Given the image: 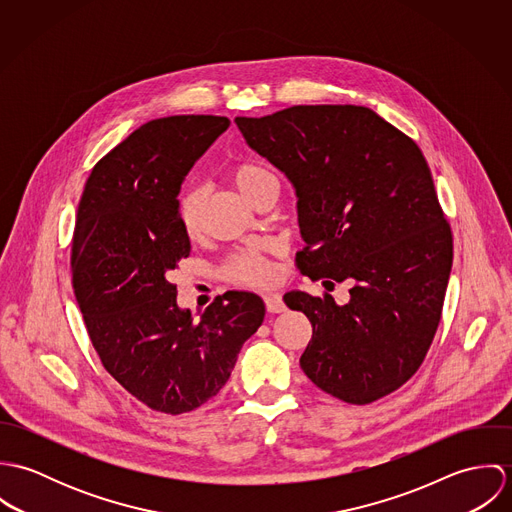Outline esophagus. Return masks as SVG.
I'll return each mask as SVG.
<instances>
[{
  "instance_id": "esophagus-1",
  "label": "esophagus",
  "mask_w": 512,
  "mask_h": 512,
  "mask_svg": "<svg viewBox=\"0 0 512 512\" xmlns=\"http://www.w3.org/2000/svg\"><path fill=\"white\" fill-rule=\"evenodd\" d=\"M264 305H266L268 313H282V311H286V303H284L282 295H278V293L264 295Z\"/></svg>"
}]
</instances>
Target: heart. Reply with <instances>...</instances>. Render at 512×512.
I'll return each instance as SVG.
<instances>
[{"label":"heart","instance_id":"1","mask_svg":"<svg viewBox=\"0 0 512 512\" xmlns=\"http://www.w3.org/2000/svg\"><path fill=\"white\" fill-rule=\"evenodd\" d=\"M228 179L236 187V191L250 203L264 187L276 185V177L256 161H238L230 165ZM177 215L183 230L189 236H195L199 232L203 220V193L199 187L191 185L179 193ZM272 274L274 270L270 258L256 248H240L228 254L220 264V276L236 286H264L270 282Z\"/></svg>","mask_w":512,"mask_h":512}]
</instances>
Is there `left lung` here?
Wrapping results in <instances>:
<instances>
[{"label":"left lung","instance_id":"1","mask_svg":"<svg viewBox=\"0 0 512 512\" xmlns=\"http://www.w3.org/2000/svg\"><path fill=\"white\" fill-rule=\"evenodd\" d=\"M248 146L288 175L305 248L297 270L349 282L351 301L290 292L311 321L299 365L323 392L365 406L406 384L436 337L453 262L451 226L418 144L353 104L236 116Z\"/></svg>","mask_w":512,"mask_h":512}]
</instances>
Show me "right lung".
Masks as SVG:
<instances>
[{"label": "right lung", "mask_w": 512, "mask_h": 512, "mask_svg": "<svg viewBox=\"0 0 512 512\" xmlns=\"http://www.w3.org/2000/svg\"><path fill=\"white\" fill-rule=\"evenodd\" d=\"M228 124L207 114L147 122L92 167L78 203L71 272L88 337L110 376L161 414L217 396L266 313L256 293L226 292L193 321L171 282L191 254L175 197Z\"/></svg>", "instance_id": "right-lung-1"}]
</instances>
